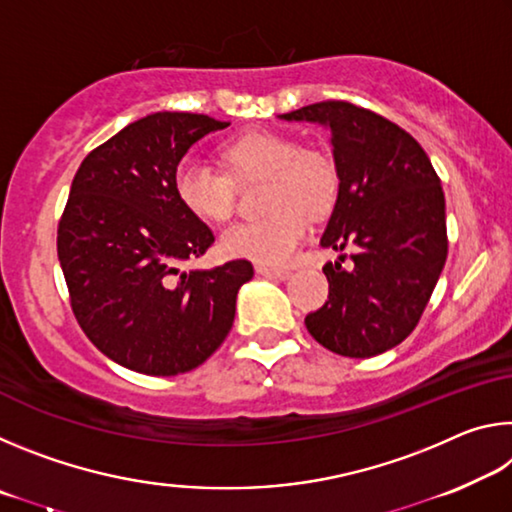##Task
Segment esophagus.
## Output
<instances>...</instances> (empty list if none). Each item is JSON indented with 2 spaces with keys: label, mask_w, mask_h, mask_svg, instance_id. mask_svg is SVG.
I'll list each match as a JSON object with an SVG mask.
<instances>
[{
  "label": "esophagus",
  "mask_w": 512,
  "mask_h": 512,
  "mask_svg": "<svg viewBox=\"0 0 512 512\" xmlns=\"http://www.w3.org/2000/svg\"><path fill=\"white\" fill-rule=\"evenodd\" d=\"M255 271L264 277H273V280H287L291 275L289 268H273V266H266V264H257Z\"/></svg>",
  "instance_id": "34e87169"
}]
</instances>
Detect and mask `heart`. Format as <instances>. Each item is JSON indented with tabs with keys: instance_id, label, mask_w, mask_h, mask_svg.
<instances>
[{
	"instance_id": "obj_1",
	"label": "heart",
	"mask_w": 512,
	"mask_h": 512,
	"mask_svg": "<svg viewBox=\"0 0 512 512\" xmlns=\"http://www.w3.org/2000/svg\"><path fill=\"white\" fill-rule=\"evenodd\" d=\"M225 169L198 155H185L173 169V192L187 212L203 221L223 223L235 212L237 183L266 180L259 219L230 225L221 248L232 257L282 264L305 237L307 217L332 210L339 194V167L320 146H302L280 131H253L221 146Z\"/></svg>"
}]
</instances>
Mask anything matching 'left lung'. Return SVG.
Here are the masks:
<instances>
[{
  "label": "left lung",
  "instance_id": "left-lung-1",
  "mask_svg": "<svg viewBox=\"0 0 512 512\" xmlns=\"http://www.w3.org/2000/svg\"><path fill=\"white\" fill-rule=\"evenodd\" d=\"M282 117L329 126L341 183L320 244L354 248L348 266L345 255L323 266L329 296L305 325L341 357H375L420 323L445 266L440 178L404 128L350 101H318Z\"/></svg>",
  "mask_w": 512,
  "mask_h": 512
}]
</instances>
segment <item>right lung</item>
Instances as JSON below:
<instances>
[{"mask_svg": "<svg viewBox=\"0 0 512 512\" xmlns=\"http://www.w3.org/2000/svg\"><path fill=\"white\" fill-rule=\"evenodd\" d=\"M230 126L194 112H153L92 149L58 221V259L85 336L128 370L189 372L235 320L248 259L180 271L214 244L173 192V169L203 135Z\"/></svg>", "mask_w": 512, "mask_h": 512, "instance_id": "right-lung-1", "label": "right lung"}]
</instances>
